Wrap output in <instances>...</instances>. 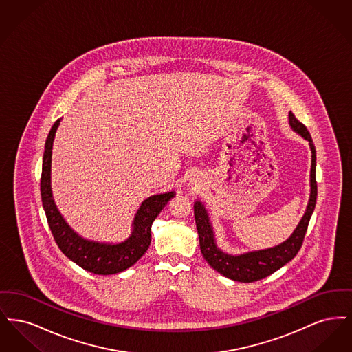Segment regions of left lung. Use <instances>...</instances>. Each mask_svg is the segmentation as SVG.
Segmentation results:
<instances>
[{
    "instance_id": "obj_1",
    "label": "left lung",
    "mask_w": 352,
    "mask_h": 352,
    "mask_svg": "<svg viewBox=\"0 0 352 352\" xmlns=\"http://www.w3.org/2000/svg\"><path fill=\"white\" fill-rule=\"evenodd\" d=\"M289 125L302 138L309 142L311 151V168H310V198L298 226L285 241L267 250L244 252L240 254H231L221 251L217 244L214 227L208 217V212L201 201H194V217L197 223V230L199 234L201 251L206 261L227 278L239 283H254L263 280L283 268L300 251L303 237L307 231V226L317 201V182H316V166L317 155L316 146L313 144L311 135L306 126L300 122L292 112H289Z\"/></svg>"
}]
</instances>
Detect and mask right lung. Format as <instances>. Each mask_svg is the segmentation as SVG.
Returning <instances> with one entry per match:
<instances>
[{
	"mask_svg": "<svg viewBox=\"0 0 352 352\" xmlns=\"http://www.w3.org/2000/svg\"><path fill=\"white\" fill-rule=\"evenodd\" d=\"M60 120L62 118L55 121L47 135L42 164L41 195L49 227L59 250L80 268L101 276L116 274L131 268L148 251L151 241V224L160 215L165 204L174 198L175 192L168 191L164 194H155L142 201L134 215L132 232L124 241L104 243L84 239L83 236L76 234L62 217L55 204L51 190L52 144Z\"/></svg>",
	"mask_w": 352,
	"mask_h": 352,
	"instance_id": "add662e5",
	"label": "right lung"
}]
</instances>
